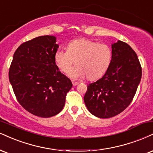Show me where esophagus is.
Segmentation results:
<instances>
[{
	"label": "esophagus",
	"instance_id": "obj_1",
	"mask_svg": "<svg viewBox=\"0 0 153 153\" xmlns=\"http://www.w3.org/2000/svg\"><path fill=\"white\" fill-rule=\"evenodd\" d=\"M72 83H73V86H75L77 85H78L79 82H75V81H72Z\"/></svg>",
	"mask_w": 153,
	"mask_h": 153
}]
</instances>
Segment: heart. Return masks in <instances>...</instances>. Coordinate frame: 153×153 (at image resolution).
Wrapping results in <instances>:
<instances>
[{"instance_id": "obj_1", "label": "heart", "mask_w": 153, "mask_h": 153, "mask_svg": "<svg viewBox=\"0 0 153 153\" xmlns=\"http://www.w3.org/2000/svg\"><path fill=\"white\" fill-rule=\"evenodd\" d=\"M112 50L105 44L86 38L72 40L67 50L59 48L54 54V61L62 73H68L74 60L77 65L68 72L73 79L86 76L88 80H96L105 74L112 61Z\"/></svg>"}]
</instances>
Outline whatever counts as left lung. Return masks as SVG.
Segmentation results:
<instances>
[{"label": "left lung", "instance_id": "left-lung-1", "mask_svg": "<svg viewBox=\"0 0 153 153\" xmlns=\"http://www.w3.org/2000/svg\"><path fill=\"white\" fill-rule=\"evenodd\" d=\"M112 61L103 76L89 84L84 102L91 114L109 118L122 113L135 96L142 68L135 51L118 40L112 44Z\"/></svg>", "mask_w": 153, "mask_h": 153}]
</instances>
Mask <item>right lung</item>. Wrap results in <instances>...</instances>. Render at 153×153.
Returning a JSON list of instances; mask_svg holds the SVG:
<instances>
[{"label": "right lung", "instance_id": "obj_1", "mask_svg": "<svg viewBox=\"0 0 153 153\" xmlns=\"http://www.w3.org/2000/svg\"><path fill=\"white\" fill-rule=\"evenodd\" d=\"M58 47L55 36H39L21 44L13 55L9 80L18 102L36 116L60 113L73 86L55 63Z\"/></svg>", "mask_w": 153, "mask_h": 153}]
</instances>
